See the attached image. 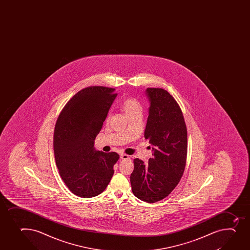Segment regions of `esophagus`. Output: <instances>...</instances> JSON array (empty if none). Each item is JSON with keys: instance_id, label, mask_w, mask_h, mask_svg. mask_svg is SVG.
Instances as JSON below:
<instances>
[{"instance_id": "34e87169", "label": "esophagus", "mask_w": 250, "mask_h": 250, "mask_svg": "<svg viewBox=\"0 0 250 250\" xmlns=\"http://www.w3.org/2000/svg\"><path fill=\"white\" fill-rule=\"evenodd\" d=\"M120 157H121V160H122V161H127V160H129V156H128V155H126V154H121Z\"/></svg>"}]
</instances>
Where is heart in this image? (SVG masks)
I'll use <instances>...</instances> for the list:
<instances>
[{"instance_id": "obj_1", "label": "heart", "mask_w": 250, "mask_h": 250, "mask_svg": "<svg viewBox=\"0 0 250 250\" xmlns=\"http://www.w3.org/2000/svg\"><path fill=\"white\" fill-rule=\"evenodd\" d=\"M121 107L127 116L137 112H142L143 110L141 104L134 98L125 99L121 104Z\"/></svg>"}]
</instances>
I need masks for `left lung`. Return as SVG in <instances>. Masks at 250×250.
<instances>
[{
	"label": "left lung",
	"instance_id": "1",
	"mask_svg": "<svg viewBox=\"0 0 250 250\" xmlns=\"http://www.w3.org/2000/svg\"><path fill=\"white\" fill-rule=\"evenodd\" d=\"M150 102L144 137L151 144L148 164L134 159L132 190L139 200L157 202L178 185L185 169L188 132L183 112L173 96L163 89L148 88Z\"/></svg>",
	"mask_w": 250,
	"mask_h": 250
}]
</instances>
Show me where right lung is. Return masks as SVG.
<instances>
[{
    "mask_svg": "<svg viewBox=\"0 0 250 250\" xmlns=\"http://www.w3.org/2000/svg\"><path fill=\"white\" fill-rule=\"evenodd\" d=\"M116 96L112 88H84L67 102L56 121V166L66 186L80 197L101 194L113 176V166L120 156L98 151L94 140Z\"/></svg>",
    "mask_w": 250,
    "mask_h": 250,
    "instance_id": "obj_1",
    "label": "right lung"
}]
</instances>
